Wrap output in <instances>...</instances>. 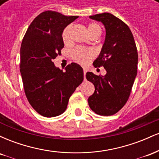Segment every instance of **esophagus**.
I'll use <instances>...</instances> for the list:
<instances>
[{"mask_svg":"<svg viewBox=\"0 0 159 159\" xmlns=\"http://www.w3.org/2000/svg\"><path fill=\"white\" fill-rule=\"evenodd\" d=\"M86 73H87V69H84V79H85Z\"/></svg>","mask_w":159,"mask_h":159,"instance_id":"1","label":"esophagus"}]
</instances>
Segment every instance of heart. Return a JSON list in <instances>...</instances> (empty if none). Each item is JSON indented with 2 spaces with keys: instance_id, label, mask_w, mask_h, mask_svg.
<instances>
[{
  "instance_id": "obj_1",
  "label": "heart",
  "mask_w": 159,
  "mask_h": 159,
  "mask_svg": "<svg viewBox=\"0 0 159 159\" xmlns=\"http://www.w3.org/2000/svg\"><path fill=\"white\" fill-rule=\"evenodd\" d=\"M73 29V25H69L63 29L62 32V39L65 44H67L70 42L71 33ZM87 30L90 36L95 34H101V27L96 23H90L87 25ZM72 58L73 61L77 62L81 65H87L93 58L94 57L95 54L92 49H86L83 48H76L72 52Z\"/></svg>"
}]
</instances>
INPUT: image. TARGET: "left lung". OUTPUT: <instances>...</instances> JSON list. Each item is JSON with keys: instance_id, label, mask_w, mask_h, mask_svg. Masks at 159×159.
I'll return each instance as SVG.
<instances>
[{"instance_id": "left-lung-1", "label": "left lung", "mask_w": 159, "mask_h": 159, "mask_svg": "<svg viewBox=\"0 0 159 159\" xmlns=\"http://www.w3.org/2000/svg\"><path fill=\"white\" fill-rule=\"evenodd\" d=\"M90 18L101 21L106 30L105 43L93 66H104L107 73L103 76L87 72L86 78L95 87L88 104L96 114L111 116L125 105L130 96L137 75L138 51L132 31L122 20L108 12Z\"/></svg>"}]
</instances>
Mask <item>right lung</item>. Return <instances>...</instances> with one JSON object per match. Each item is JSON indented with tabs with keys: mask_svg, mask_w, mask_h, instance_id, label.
<instances>
[{
	"mask_svg": "<svg viewBox=\"0 0 159 159\" xmlns=\"http://www.w3.org/2000/svg\"><path fill=\"white\" fill-rule=\"evenodd\" d=\"M78 18L45 11L34 19L21 43L20 72L25 95L33 108L45 117L63 114L84 80L81 66L72 63L63 72L53 62L64 47L63 29Z\"/></svg>",
	"mask_w": 159,
	"mask_h": 159,
	"instance_id": "1",
	"label": "right lung"
}]
</instances>
